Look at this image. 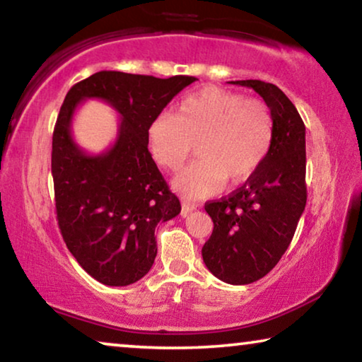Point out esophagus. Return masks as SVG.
I'll use <instances>...</instances> for the list:
<instances>
[{"label":"esophagus","instance_id":"esophagus-1","mask_svg":"<svg viewBox=\"0 0 362 362\" xmlns=\"http://www.w3.org/2000/svg\"><path fill=\"white\" fill-rule=\"evenodd\" d=\"M193 210H197L195 203H190V202H185V200L182 202V215H183V216H185L187 213L193 211Z\"/></svg>","mask_w":362,"mask_h":362}]
</instances>
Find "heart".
Returning a JSON list of instances; mask_svg holds the SVG:
<instances>
[{
	"instance_id": "heart-1",
	"label": "heart",
	"mask_w": 362,
	"mask_h": 362,
	"mask_svg": "<svg viewBox=\"0 0 362 362\" xmlns=\"http://www.w3.org/2000/svg\"><path fill=\"white\" fill-rule=\"evenodd\" d=\"M154 160L177 170L198 144V159L175 177L187 198L220 192L226 180L238 185L261 169L271 152L274 119L259 100L221 88H205L183 98L177 113H164L147 132Z\"/></svg>"
}]
</instances>
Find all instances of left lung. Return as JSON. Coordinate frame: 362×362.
I'll use <instances>...</instances> for the list:
<instances>
[{
    "mask_svg": "<svg viewBox=\"0 0 362 362\" xmlns=\"http://www.w3.org/2000/svg\"><path fill=\"white\" fill-rule=\"evenodd\" d=\"M230 83L249 86L262 96L274 119V141L266 162L243 187L205 203L213 233L202 256L220 281L246 285L276 267L305 210V124L279 86L261 80Z\"/></svg>",
    "mask_w": 362,
    "mask_h": 362,
    "instance_id": "8db88e82",
    "label": "left lung"
}]
</instances>
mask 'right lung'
Returning <instances> with one entry per match:
<instances>
[{
  "label": "right lung",
  "instance_id": "right-lung-1",
  "mask_svg": "<svg viewBox=\"0 0 362 362\" xmlns=\"http://www.w3.org/2000/svg\"><path fill=\"white\" fill-rule=\"evenodd\" d=\"M195 80L103 70L65 96L52 136L55 211L69 251L101 284L123 287L144 277L157 256V223L180 213L179 198L147 149V132ZM88 98L106 100L122 115L115 144L98 156L81 151L69 131L74 110Z\"/></svg>",
  "mask_w": 362,
  "mask_h": 362
}]
</instances>
